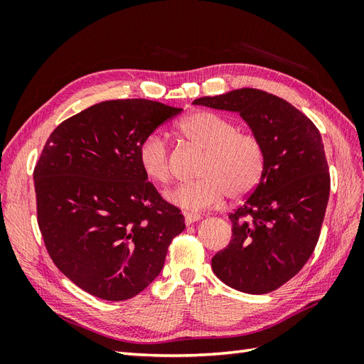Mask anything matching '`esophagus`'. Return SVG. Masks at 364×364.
Masks as SVG:
<instances>
[{
	"label": "esophagus",
	"mask_w": 364,
	"mask_h": 364,
	"mask_svg": "<svg viewBox=\"0 0 364 364\" xmlns=\"http://www.w3.org/2000/svg\"><path fill=\"white\" fill-rule=\"evenodd\" d=\"M183 217H185V225L186 226H190V225L196 223L197 220H200V215L196 214V213H185Z\"/></svg>",
	"instance_id": "34e87169"
}]
</instances>
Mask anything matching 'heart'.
<instances>
[{
	"mask_svg": "<svg viewBox=\"0 0 364 364\" xmlns=\"http://www.w3.org/2000/svg\"><path fill=\"white\" fill-rule=\"evenodd\" d=\"M179 132L190 144L203 150L205 156L200 179L181 183L167 194L173 205L197 213L218 205L226 194L230 199H243L257 190L266 168V155L255 135L240 132L232 119L209 111L185 117ZM138 161L150 181L167 183L171 179L170 150L159 134L142 139Z\"/></svg>",
	"mask_w": 364,
	"mask_h": 364,
	"instance_id": "b5f03b06",
	"label": "heart"
}]
</instances>
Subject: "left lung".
Instances as JSON below:
<instances>
[{"mask_svg":"<svg viewBox=\"0 0 364 364\" xmlns=\"http://www.w3.org/2000/svg\"><path fill=\"white\" fill-rule=\"evenodd\" d=\"M193 103L238 112L264 147L262 179L229 214L232 240L211 266L238 291L270 293L299 273L321 235L331 186L322 136L299 109L253 87Z\"/></svg>","mask_w":364,"mask_h":364,"instance_id":"8db88e82","label":"left lung"}]
</instances>
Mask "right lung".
<instances>
[{
  "label": "right lung",
  "instance_id": "obj_1",
  "mask_svg": "<svg viewBox=\"0 0 364 364\" xmlns=\"http://www.w3.org/2000/svg\"><path fill=\"white\" fill-rule=\"evenodd\" d=\"M182 112L144 98L109 100L65 119L33 171L38 225L56 267L105 301L153 282L185 229L138 161L142 139Z\"/></svg>",
  "mask_w": 364,
  "mask_h": 364
}]
</instances>
